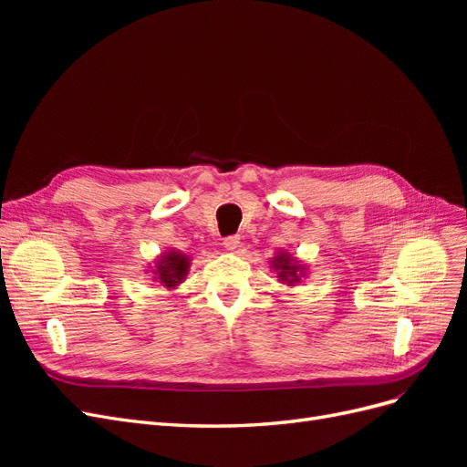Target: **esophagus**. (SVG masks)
Listing matches in <instances>:
<instances>
[{"mask_svg":"<svg viewBox=\"0 0 467 467\" xmlns=\"http://www.w3.org/2000/svg\"><path fill=\"white\" fill-rule=\"evenodd\" d=\"M239 245H242V242H239L237 235H230V237L223 239V247L228 251H237Z\"/></svg>","mask_w":467,"mask_h":467,"instance_id":"esophagus-1","label":"esophagus"}]
</instances>
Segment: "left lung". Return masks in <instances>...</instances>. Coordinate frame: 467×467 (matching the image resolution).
<instances>
[{
  "label": "left lung",
  "instance_id": "1",
  "mask_svg": "<svg viewBox=\"0 0 467 467\" xmlns=\"http://www.w3.org/2000/svg\"><path fill=\"white\" fill-rule=\"evenodd\" d=\"M268 263H271V268L276 273V278L280 285H286V286L300 285L302 278H306L309 275L307 265L302 263L298 257H294L292 253H288L285 249L278 251Z\"/></svg>",
  "mask_w": 467,
  "mask_h": 467
}]
</instances>
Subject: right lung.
Returning a JSON list of instances; mask_svg holds the SVG:
<instances>
[{"mask_svg": "<svg viewBox=\"0 0 467 467\" xmlns=\"http://www.w3.org/2000/svg\"><path fill=\"white\" fill-rule=\"evenodd\" d=\"M191 271V257L179 249H167L153 261V266H148V273L153 282L167 290H175L187 280Z\"/></svg>", "mask_w": 467, "mask_h": 467, "instance_id": "right-lung-1", "label": "right lung"}]
</instances>
